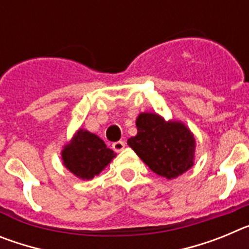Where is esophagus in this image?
<instances>
[{
    "instance_id": "esophagus-1",
    "label": "esophagus",
    "mask_w": 249,
    "mask_h": 249,
    "mask_svg": "<svg viewBox=\"0 0 249 249\" xmlns=\"http://www.w3.org/2000/svg\"><path fill=\"white\" fill-rule=\"evenodd\" d=\"M124 147H126V143H124L123 141H117V142H114V143L112 144V148H113L116 152L123 151Z\"/></svg>"
}]
</instances>
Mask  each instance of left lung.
I'll list each match as a JSON object with an SVG mask.
<instances>
[{"mask_svg": "<svg viewBox=\"0 0 249 249\" xmlns=\"http://www.w3.org/2000/svg\"><path fill=\"white\" fill-rule=\"evenodd\" d=\"M137 135L127 143L157 175L176 178L193 166L196 142L181 122H166L156 113H141Z\"/></svg>", "mask_w": 249, "mask_h": 249, "instance_id": "8db88e82", "label": "left lung"}]
</instances>
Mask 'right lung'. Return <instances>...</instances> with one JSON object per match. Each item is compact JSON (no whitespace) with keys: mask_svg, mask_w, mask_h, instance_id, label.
Masks as SVG:
<instances>
[{"mask_svg":"<svg viewBox=\"0 0 249 249\" xmlns=\"http://www.w3.org/2000/svg\"><path fill=\"white\" fill-rule=\"evenodd\" d=\"M116 157L102 140L89 131L80 129L62 151L63 164L82 179H91Z\"/></svg>","mask_w":249,"mask_h":249,"instance_id":"1","label":"right lung"}]
</instances>
